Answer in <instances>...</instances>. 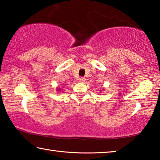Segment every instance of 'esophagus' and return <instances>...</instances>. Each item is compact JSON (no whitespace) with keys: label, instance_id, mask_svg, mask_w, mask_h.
I'll use <instances>...</instances> for the list:
<instances>
[{"label":"esophagus","instance_id":"34e87169","mask_svg":"<svg viewBox=\"0 0 160 160\" xmlns=\"http://www.w3.org/2000/svg\"><path fill=\"white\" fill-rule=\"evenodd\" d=\"M85 78L81 77V78H79V82H85Z\"/></svg>","mask_w":160,"mask_h":160}]
</instances>
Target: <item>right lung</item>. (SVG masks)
I'll return each mask as SVG.
<instances>
[{
	"label": "right lung",
	"instance_id": "obj_1",
	"mask_svg": "<svg viewBox=\"0 0 160 160\" xmlns=\"http://www.w3.org/2000/svg\"><path fill=\"white\" fill-rule=\"evenodd\" d=\"M56 91H58V92H60V91H61V89L59 88H56Z\"/></svg>",
	"mask_w": 160,
	"mask_h": 160
}]
</instances>
